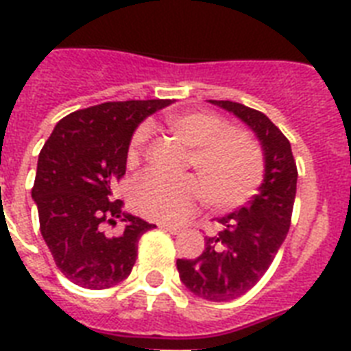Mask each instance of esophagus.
<instances>
[{
    "label": "esophagus",
    "instance_id": "esophagus-1",
    "mask_svg": "<svg viewBox=\"0 0 351 351\" xmlns=\"http://www.w3.org/2000/svg\"><path fill=\"white\" fill-rule=\"evenodd\" d=\"M160 228H162L164 231H169L171 234H178L182 231L178 226H173V224H160Z\"/></svg>",
    "mask_w": 351,
    "mask_h": 351
}]
</instances>
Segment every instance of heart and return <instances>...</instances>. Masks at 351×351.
Listing matches in <instances>:
<instances>
[{
  "instance_id": "obj_1",
  "label": "heart",
  "mask_w": 351,
  "mask_h": 351,
  "mask_svg": "<svg viewBox=\"0 0 351 351\" xmlns=\"http://www.w3.org/2000/svg\"><path fill=\"white\" fill-rule=\"evenodd\" d=\"M165 125L191 147L189 164L197 176H164L145 173L131 186V204L136 213L158 222H182L202 197L211 208L234 209L245 204L264 178L261 147L247 132L224 127L213 112L191 111L169 114ZM147 131L138 129L127 149V162L136 164Z\"/></svg>"
}]
</instances>
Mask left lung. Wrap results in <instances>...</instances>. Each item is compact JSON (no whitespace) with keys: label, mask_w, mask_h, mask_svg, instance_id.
<instances>
[{"label":"left lung","mask_w":351,"mask_h":351,"mask_svg":"<svg viewBox=\"0 0 351 351\" xmlns=\"http://www.w3.org/2000/svg\"><path fill=\"white\" fill-rule=\"evenodd\" d=\"M244 121L255 132L264 154V180L251 200L217 219L222 231L206 237L197 258H178V275L191 293L226 302L255 286L280 250L291 222L297 165L280 129L261 111L230 100H209Z\"/></svg>","instance_id":"1"}]
</instances>
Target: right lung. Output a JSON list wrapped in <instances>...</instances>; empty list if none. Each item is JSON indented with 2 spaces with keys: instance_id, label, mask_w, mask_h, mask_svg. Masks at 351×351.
<instances>
[{
  "instance_id": "add662e5",
  "label": "right lung",
  "mask_w": 351,
  "mask_h": 351,
  "mask_svg": "<svg viewBox=\"0 0 351 351\" xmlns=\"http://www.w3.org/2000/svg\"><path fill=\"white\" fill-rule=\"evenodd\" d=\"M171 100L107 101L58 121L38 158L32 200L40 230L60 271L87 289H106L129 277L138 240L154 228L123 211L111 186L125 175L132 132ZM121 218L124 233L103 228Z\"/></svg>"
}]
</instances>
